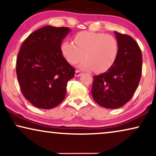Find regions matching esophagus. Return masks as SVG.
Returning <instances> with one entry per match:
<instances>
[{
	"label": "esophagus",
	"mask_w": 156,
	"mask_h": 156,
	"mask_svg": "<svg viewBox=\"0 0 156 156\" xmlns=\"http://www.w3.org/2000/svg\"><path fill=\"white\" fill-rule=\"evenodd\" d=\"M82 74V72H81L80 70H76L75 72V76H76V77H78V76H81Z\"/></svg>",
	"instance_id": "1"
}]
</instances>
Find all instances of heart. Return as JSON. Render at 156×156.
Instances as JSON below:
<instances>
[{"instance_id":"obj_1","label":"heart","mask_w":156,"mask_h":156,"mask_svg":"<svg viewBox=\"0 0 156 156\" xmlns=\"http://www.w3.org/2000/svg\"><path fill=\"white\" fill-rule=\"evenodd\" d=\"M74 42H64L62 52L71 65H75L84 57L80 65L82 69L101 73L109 69L118 57L119 44L112 35L83 31L74 36Z\"/></svg>"}]
</instances>
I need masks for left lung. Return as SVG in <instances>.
Here are the masks:
<instances>
[{
    "label": "left lung",
    "instance_id": "8db88e82",
    "mask_svg": "<svg viewBox=\"0 0 156 156\" xmlns=\"http://www.w3.org/2000/svg\"><path fill=\"white\" fill-rule=\"evenodd\" d=\"M119 52L114 65L106 72L94 76L93 99L102 107L117 108L129 101L139 84L142 73V54L131 36L114 32Z\"/></svg>",
    "mask_w": 156,
    "mask_h": 156
}]
</instances>
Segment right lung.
<instances>
[{"mask_svg":"<svg viewBox=\"0 0 156 156\" xmlns=\"http://www.w3.org/2000/svg\"><path fill=\"white\" fill-rule=\"evenodd\" d=\"M70 30L47 25L32 33L21 46L17 77L23 96L36 107L50 109L65 99L67 82L75 74L61 50L62 41Z\"/></svg>","mask_w":156,"mask_h":156,"instance_id":"obj_1","label":"right lung"}]
</instances>
